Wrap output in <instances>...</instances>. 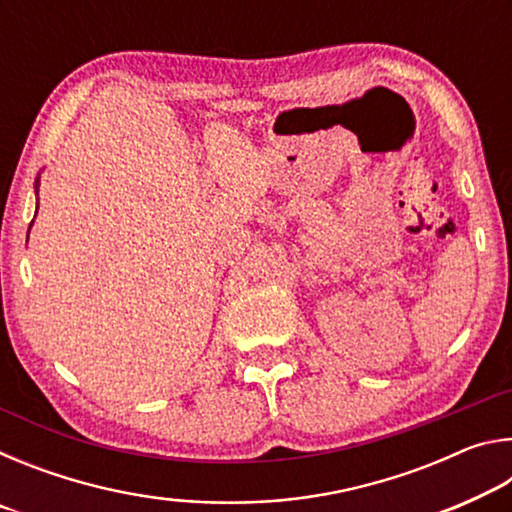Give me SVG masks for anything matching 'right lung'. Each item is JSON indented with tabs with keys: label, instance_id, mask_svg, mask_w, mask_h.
I'll list each match as a JSON object with an SVG mask.
<instances>
[{
	"label": "right lung",
	"instance_id": "right-lung-1",
	"mask_svg": "<svg viewBox=\"0 0 512 512\" xmlns=\"http://www.w3.org/2000/svg\"><path fill=\"white\" fill-rule=\"evenodd\" d=\"M38 185H40V178H36V194H38ZM38 212V210H36Z\"/></svg>",
	"mask_w": 512,
	"mask_h": 512
}]
</instances>
